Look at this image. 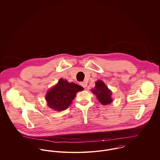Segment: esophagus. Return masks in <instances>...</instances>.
Instances as JSON below:
<instances>
[{
    "label": "esophagus",
    "mask_w": 160,
    "mask_h": 160,
    "mask_svg": "<svg viewBox=\"0 0 160 160\" xmlns=\"http://www.w3.org/2000/svg\"><path fill=\"white\" fill-rule=\"evenodd\" d=\"M80 84V85H81L82 87H83L84 88H86V87H87V84H86L85 82H81Z\"/></svg>",
    "instance_id": "1"
}]
</instances>
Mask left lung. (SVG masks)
I'll use <instances>...</instances> for the list:
<instances>
[{"instance_id": "left-lung-1", "label": "left lung", "mask_w": 160, "mask_h": 160, "mask_svg": "<svg viewBox=\"0 0 160 160\" xmlns=\"http://www.w3.org/2000/svg\"><path fill=\"white\" fill-rule=\"evenodd\" d=\"M91 91L96 96L98 101L102 105L106 106L112 102V91L108 88L104 82L101 80L96 81L95 87Z\"/></svg>"}]
</instances>
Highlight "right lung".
I'll list each match as a JSON object with an SVG mask.
<instances>
[{
	"label": "right lung",
	"mask_w": 160,
	"mask_h": 160,
	"mask_svg": "<svg viewBox=\"0 0 160 160\" xmlns=\"http://www.w3.org/2000/svg\"><path fill=\"white\" fill-rule=\"evenodd\" d=\"M83 90L82 87L61 78L58 83L47 92L45 96L47 105L58 112L66 110L71 104L77 92Z\"/></svg>",
	"instance_id": "right-lung-1"
}]
</instances>
